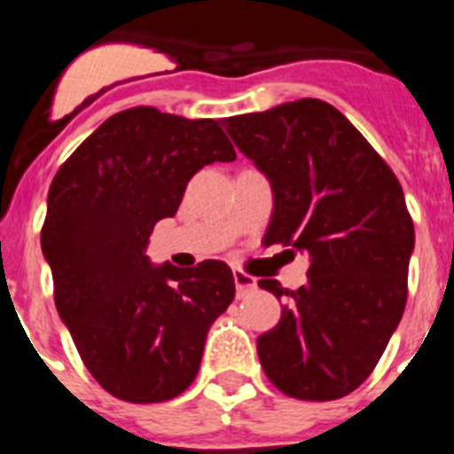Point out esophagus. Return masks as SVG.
<instances>
[{
  "label": "esophagus",
  "instance_id": "esophagus-1",
  "mask_svg": "<svg viewBox=\"0 0 454 454\" xmlns=\"http://www.w3.org/2000/svg\"><path fill=\"white\" fill-rule=\"evenodd\" d=\"M234 284H236V298H246L247 293L256 288V279L243 270H234Z\"/></svg>",
  "mask_w": 454,
  "mask_h": 454
}]
</instances>
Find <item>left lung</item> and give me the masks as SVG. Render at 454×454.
I'll list each match as a JSON object with an SVG mask.
<instances>
[{
	"instance_id": "1",
	"label": "left lung",
	"mask_w": 454,
	"mask_h": 454,
	"mask_svg": "<svg viewBox=\"0 0 454 454\" xmlns=\"http://www.w3.org/2000/svg\"><path fill=\"white\" fill-rule=\"evenodd\" d=\"M223 124L270 182L263 243L309 254L298 291L259 282L286 298L279 323L256 339L259 362L291 398H343L371 375L403 318L414 252L403 188L350 120L320 99Z\"/></svg>"
}]
</instances>
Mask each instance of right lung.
<instances>
[{"label":"right lung","mask_w":454,"mask_h":454,"mask_svg":"<svg viewBox=\"0 0 454 454\" xmlns=\"http://www.w3.org/2000/svg\"><path fill=\"white\" fill-rule=\"evenodd\" d=\"M236 152L215 120L136 106L111 115L59 168L40 234L54 302L90 375L127 403H163L191 387L211 325L234 300L215 259L182 270L145 254L186 184Z\"/></svg>","instance_id":"1"}]
</instances>
